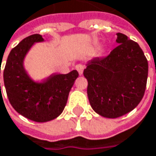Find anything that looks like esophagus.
<instances>
[{"label":"esophagus","instance_id":"1","mask_svg":"<svg viewBox=\"0 0 156 156\" xmlns=\"http://www.w3.org/2000/svg\"><path fill=\"white\" fill-rule=\"evenodd\" d=\"M75 68L76 70L78 71V73H79V74H83V69H84V66H83V65H77L76 66H75Z\"/></svg>","mask_w":156,"mask_h":156}]
</instances>
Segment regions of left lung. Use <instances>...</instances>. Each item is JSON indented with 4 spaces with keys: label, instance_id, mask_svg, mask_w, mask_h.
<instances>
[{
    "label": "left lung",
    "instance_id": "left-lung-1",
    "mask_svg": "<svg viewBox=\"0 0 156 156\" xmlns=\"http://www.w3.org/2000/svg\"><path fill=\"white\" fill-rule=\"evenodd\" d=\"M117 35L119 45L107 56L89 61L83 71L90 106L109 119L121 117L139 104L148 75L147 59L139 45L122 33Z\"/></svg>",
    "mask_w": 156,
    "mask_h": 156
}]
</instances>
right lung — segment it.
Wrapping results in <instances>:
<instances>
[{
  "instance_id": "obj_1",
  "label": "right lung",
  "mask_w": 156,
  "mask_h": 156,
  "mask_svg": "<svg viewBox=\"0 0 156 156\" xmlns=\"http://www.w3.org/2000/svg\"><path fill=\"white\" fill-rule=\"evenodd\" d=\"M43 40L39 34L21 40L11 49L3 71L4 86L11 106L36 122L50 121L63 112L70 90L79 76L78 72L73 70L66 74H53L42 83L32 81L23 67V60L31 46Z\"/></svg>"
}]
</instances>
